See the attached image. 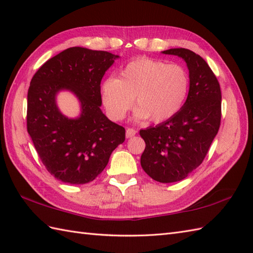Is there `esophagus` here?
Returning a JSON list of instances; mask_svg holds the SVG:
<instances>
[{"label":"esophagus","mask_w":253,"mask_h":253,"mask_svg":"<svg viewBox=\"0 0 253 253\" xmlns=\"http://www.w3.org/2000/svg\"><path fill=\"white\" fill-rule=\"evenodd\" d=\"M137 133V130L133 129V128H127L126 129V137L127 138H131Z\"/></svg>","instance_id":"esophagus-1"}]
</instances>
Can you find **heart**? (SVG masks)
Returning <instances> with one entry per match:
<instances>
[{"label":"heart","instance_id":"heart-1","mask_svg":"<svg viewBox=\"0 0 253 253\" xmlns=\"http://www.w3.org/2000/svg\"><path fill=\"white\" fill-rule=\"evenodd\" d=\"M102 102L107 114L122 121L136 104L137 118H151L154 123L169 120L178 113L189 94L190 76L178 63L139 57L120 72V77H109L101 84Z\"/></svg>","mask_w":253,"mask_h":253}]
</instances>
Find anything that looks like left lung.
I'll list each match as a JSON object with an SVG mask.
<instances>
[{"instance_id": "obj_1", "label": "left lung", "mask_w": 253, "mask_h": 253, "mask_svg": "<svg viewBox=\"0 0 253 253\" xmlns=\"http://www.w3.org/2000/svg\"><path fill=\"white\" fill-rule=\"evenodd\" d=\"M164 54L184 58L189 69V94L181 110L166 122L140 130L146 142L143 170L160 182L182 180L207 157L221 125L222 93L218 80L203 58L188 49Z\"/></svg>"}]
</instances>
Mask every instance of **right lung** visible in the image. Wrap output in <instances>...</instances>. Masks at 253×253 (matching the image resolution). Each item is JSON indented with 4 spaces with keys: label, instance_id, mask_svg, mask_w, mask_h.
Masks as SVG:
<instances>
[{
    "label": "right lung",
    "instance_id": "add662e5",
    "mask_svg": "<svg viewBox=\"0 0 253 253\" xmlns=\"http://www.w3.org/2000/svg\"><path fill=\"white\" fill-rule=\"evenodd\" d=\"M118 55L74 46L46 61L32 77L27 95V130L41 162L56 179L84 185L109 163L125 141V128L111 122L100 106L101 80ZM72 89L82 103V115H61L55 95Z\"/></svg>",
    "mask_w": 253,
    "mask_h": 253
}]
</instances>
